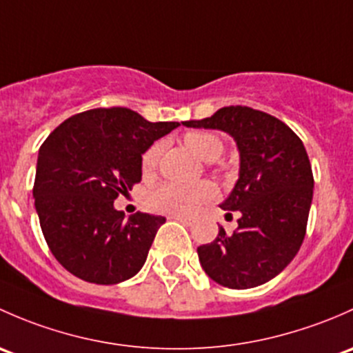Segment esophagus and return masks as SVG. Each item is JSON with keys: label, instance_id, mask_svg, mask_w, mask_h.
<instances>
[{"label": "esophagus", "instance_id": "esophagus-1", "mask_svg": "<svg viewBox=\"0 0 353 353\" xmlns=\"http://www.w3.org/2000/svg\"><path fill=\"white\" fill-rule=\"evenodd\" d=\"M172 219L185 224V226H192V223H194V221H192V217H185V216H172Z\"/></svg>", "mask_w": 353, "mask_h": 353}]
</instances>
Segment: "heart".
<instances>
[{
	"instance_id": "obj_1",
	"label": "heart",
	"mask_w": 353,
	"mask_h": 353,
	"mask_svg": "<svg viewBox=\"0 0 353 353\" xmlns=\"http://www.w3.org/2000/svg\"><path fill=\"white\" fill-rule=\"evenodd\" d=\"M185 146L188 148L202 161H214L223 154L224 144L216 134L195 132L185 134ZM161 146L154 144L143 154V172L144 175H151L158 166ZM216 195V188L209 181H201L195 185L180 183H163L152 188L148 194V207L159 214H172V216H187L192 214L203 202L210 201Z\"/></svg>"
}]
</instances>
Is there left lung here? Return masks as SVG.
Instances as JSON below:
<instances>
[{"label":"left lung","mask_w":353,"mask_h":353,"mask_svg":"<svg viewBox=\"0 0 353 353\" xmlns=\"http://www.w3.org/2000/svg\"><path fill=\"white\" fill-rule=\"evenodd\" d=\"M194 129L230 134L239 151V178L224 210H238V228L197 248L207 275L230 289H252L277 277L297 255L312 201V170L289 125L250 107H223Z\"/></svg>","instance_id":"left-lung-1"}]
</instances>
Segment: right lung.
<instances>
[{
    "label": "right lung",
    "mask_w": 353,
    "mask_h": 353,
    "mask_svg": "<svg viewBox=\"0 0 353 353\" xmlns=\"http://www.w3.org/2000/svg\"><path fill=\"white\" fill-rule=\"evenodd\" d=\"M180 125L150 122L123 107L81 112L49 134L39 150L34 199L56 260L92 284L112 285L143 268L165 217L123 219L114 201L143 176V154Z\"/></svg>",
    "instance_id": "right-lung-1"
}]
</instances>
